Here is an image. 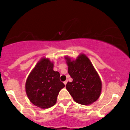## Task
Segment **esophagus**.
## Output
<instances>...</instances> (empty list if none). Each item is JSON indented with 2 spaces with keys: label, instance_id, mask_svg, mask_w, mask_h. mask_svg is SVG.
<instances>
[{
  "label": "esophagus",
  "instance_id": "1",
  "mask_svg": "<svg viewBox=\"0 0 130 130\" xmlns=\"http://www.w3.org/2000/svg\"><path fill=\"white\" fill-rule=\"evenodd\" d=\"M67 82H68V80H65V81H64V84H65V85H66L67 84Z\"/></svg>",
  "mask_w": 130,
  "mask_h": 130
}]
</instances>
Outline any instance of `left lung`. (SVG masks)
I'll return each instance as SVG.
<instances>
[{
  "mask_svg": "<svg viewBox=\"0 0 130 130\" xmlns=\"http://www.w3.org/2000/svg\"><path fill=\"white\" fill-rule=\"evenodd\" d=\"M68 72L73 79L68 82L66 88L75 102L89 105L96 101L102 91L101 79L91 62L84 54L75 60L65 56Z\"/></svg>",
  "mask_w": 130,
  "mask_h": 130,
  "instance_id": "8db88e82",
  "label": "left lung"
}]
</instances>
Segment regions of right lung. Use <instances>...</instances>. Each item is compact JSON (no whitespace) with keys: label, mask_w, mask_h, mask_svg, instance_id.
Instances as JSON below:
<instances>
[{"label":"right lung","mask_w":130,"mask_h":130,"mask_svg":"<svg viewBox=\"0 0 130 130\" xmlns=\"http://www.w3.org/2000/svg\"><path fill=\"white\" fill-rule=\"evenodd\" d=\"M54 63L42 58L28 76L25 83L26 95L34 105L41 109L55 105L60 91L65 87L60 74L53 70Z\"/></svg>","instance_id":"1"}]
</instances>
